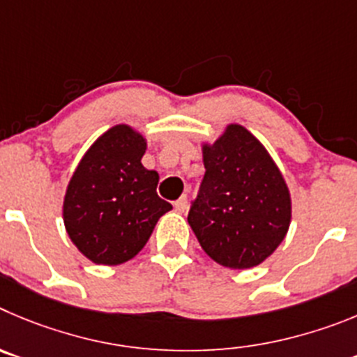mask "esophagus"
<instances>
[{
  "instance_id": "esophagus-1",
  "label": "esophagus",
  "mask_w": 357,
  "mask_h": 357,
  "mask_svg": "<svg viewBox=\"0 0 357 357\" xmlns=\"http://www.w3.org/2000/svg\"><path fill=\"white\" fill-rule=\"evenodd\" d=\"M174 208L179 213H185V210L188 208V199H186V195H181V197L174 202Z\"/></svg>"
}]
</instances>
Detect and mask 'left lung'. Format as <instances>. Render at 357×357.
Returning a JSON list of instances; mask_svg holds the SVG:
<instances>
[{
  "label": "left lung",
  "instance_id": "obj_1",
  "mask_svg": "<svg viewBox=\"0 0 357 357\" xmlns=\"http://www.w3.org/2000/svg\"><path fill=\"white\" fill-rule=\"evenodd\" d=\"M204 178L188 211L202 250L227 268H252L284 240L291 220L287 181L268 151L240 124L202 144Z\"/></svg>",
  "mask_w": 357,
  "mask_h": 357
}]
</instances>
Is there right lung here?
<instances>
[{
  "label": "right lung",
  "instance_id": "1",
  "mask_svg": "<svg viewBox=\"0 0 357 357\" xmlns=\"http://www.w3.org/2000/svg\"><path fill=\"white\" fill-rule=\"evenodd\" d=\"M147 142L128 124L99 137L67 185L63 224L85 258L121 265L139 255L171 202L156 194L158 172L142 165Z\"/></svg>",
  "mask_w": 357,
  "mask_h": 357
}]
</instances>
